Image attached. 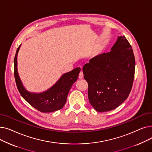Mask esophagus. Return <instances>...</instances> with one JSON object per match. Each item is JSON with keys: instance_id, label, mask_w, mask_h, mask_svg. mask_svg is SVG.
<instances>
[{"instance_id": "esophagus-1", "label": "esophagus", "mask_w": 152, "mask_h": 152, "mask_svg": "<svg viewBox=\"0 0 152 152\" xmlns=\"http://www.w3.org/2000/svg\"><path fill=\"white\" fill-rule=\"evenodd\" d=\"M83 76H84V75H83V71H81L80 73H79V79H82L83 77Z\"/></svg>"}]
</instances>
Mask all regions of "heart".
<instances>
[{"mask_svg":"<svg viewBox=\"0 0 152 152\" xmlns=\"http://www.w3.org/2000/svg\"><path fill=\"white\" fill-rule=\"evenodd\" d=\"M95 52H94V55H95Z\"/></svg>","mask_w":152,"mask_h":152,"instance_id":"1","label":"heart"}]
</instances>
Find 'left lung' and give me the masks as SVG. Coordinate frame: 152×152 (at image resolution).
Returning <instances> with one entry per match:
<instances>
[{
    "label": "left lung",
    "mask_w": 152,
    "mask_h": 152,
    "mask_svg": "<svg viewBox=\"0 0 152 152\" xmlns=\"http://www.w3.org/2000/svg\"><path fill=\"white\" fill-rule=\"evenodd\" d=\"M135 57L124 36H118L111 51L95 56L84 65L88 98L99 112L115 109L128 97L133 84Z\"/></svg>",
    "instance_id": "obj_1"
}]
</instances>
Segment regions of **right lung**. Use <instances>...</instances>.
<instances>
[{
  "mask_svg": "<svg viewBox=\"0 0 152 152\" xmlns=\"http://www.w3.org/2000/svg\"><path fill=\"white\" fill-rule=\"evenodd\" d=\"M21 45L18 47L14 58V75L17 88L23 98L29 104L43 113L53 112L61 109L65 105L71 87L77 80L80 68H76L63 74L50 88L41 93L28 91L18 75L17 55Z\"/></svg>",
  "mask_w": 152,
  "mask_h": 152,
  "instance_id": "obj_1",
  "label": "right lung"
}]
</instances>
